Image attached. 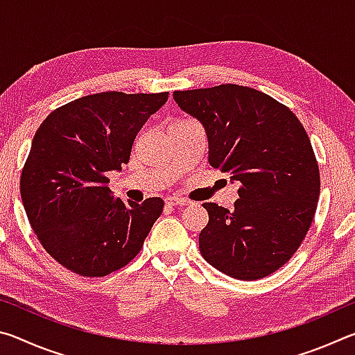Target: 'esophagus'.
I'll return each instance as SVG.
<instances>
[{"label": "esophagus", "mask_w": 355, "mask_h": 355, "mask_svg": "<svg viewBox=\"0 0 355 355\" xmlns=\"http://www.w3.org/2000/svg\"><path fill=\"white\" fill-rule=\"evenodd\" d=\"M166 203L167 205H186V203H189V202L183 199V197H167Z\"/></svg>", "instance_id": "esophagus-1"}]
</instances>
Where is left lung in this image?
<instances>
[{
    "mask_svg": "<svg viewBox=\"0 0 355 355\" xmlns=\"http://www.w3.org/2000/svg\"><path fill=\"white\" fill-rule=\"evenodd\" d=\"M173 100L205 128L209 164L239 183L233 211L202 205V257L239 280L275 272L307 235L320 197L307 131L290 107L238 84L175 91Z\"/></svg>",
    "mask_w": 355,
    "mask_h": 355,
    "instance_id": "1",
    "label": "left lung"
}]
</instances>
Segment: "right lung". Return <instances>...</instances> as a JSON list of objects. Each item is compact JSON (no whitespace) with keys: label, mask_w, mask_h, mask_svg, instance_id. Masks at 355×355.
Returning <instances> with one entry per match:
<instances>
[{"label":"right lung","mask_w":355,"mask_h":355,"mask_svg":"<svg viewBox=\"0 0 355 355\" xmlns=\"http://www.w3.org/2000/svg\"><path fill=\"white\" fill-rule=\"evenodd\" d=\"M169 92H101L70 101L35 131L20 178L26 216L55 260L84 277H103L139 254L161 197L142 203L116 199L111 171H122L147 119Z\"/></svg>","instance_id":"1"}]
</instances>
